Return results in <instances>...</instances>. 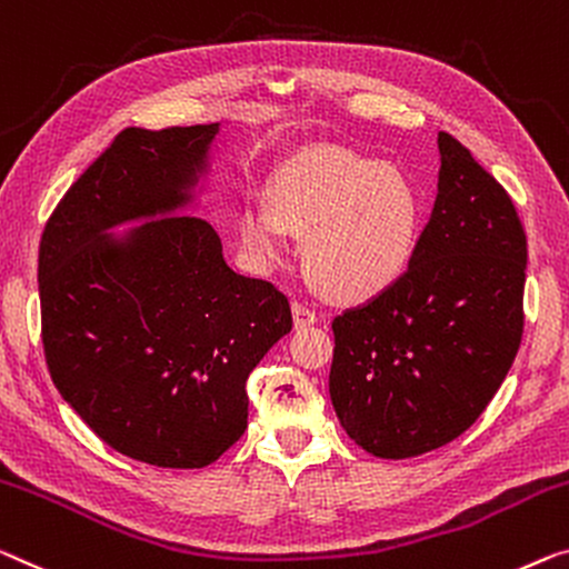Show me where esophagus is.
Segmentation results:
<instances>
[{
    "label": "esophagus",
    "mask_w": 569,
    "mask_h": 569,
    "mask_svg": "<svg viewBox=\"0 0 569 569\" xmlns=\"http://www.w3.org/2000/svg\"><path fill=\"white\" fill-rule=\"evenodd\" d=\"M291 311H293V327L296 329H307L311 325H317V319H319L317 311L309 309L307 303H301V301H293Z\"/></svg>",
    "instance_id": "1"
}]
</instances>
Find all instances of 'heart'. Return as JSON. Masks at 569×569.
Masks as SVG:
<instances>
[{
  "label": "heart",
  "mask_w": 569,
  "mask_h": 569,
  "mask_svg": "<svg viewBox=\"0 0 569 569\" xmlns=\"http://www.w3.org/2000/svg\"><path fill=\"white\" fill-rule=\"evenodd\" d=\"M286 232L307 237L303 266L329 299L360 303L409 268L421 232V197L401 168L347 148L301 152L270 181V207L240 209V240L258 266L286 252Z\"/></svg>",
  "instance_id": "1"
}]
</instances>
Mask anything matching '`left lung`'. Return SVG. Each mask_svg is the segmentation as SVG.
<instances>
[{"label": "left lung", "mask_w": 569, "mask_h": 569, "mask_svg": "<svg viewBox=\"0 0 569 569\" xmlns=\"http://www.w3.org/2000/svg\"><path fill=\"white\" fill-rule=\"evenodd\" d=\"M439 193L409 270L332 321L329 396L366 452L403 460L486 411L523 335L527 232L511 197L439 132Z\"/></svg>", "instance_id": "left-lung-1"}]
</instances>
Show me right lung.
<instances>
[{
    "instance_id": "obj_1",
    "label": "right lung",
    "mask_w": 569,
    "mask_h": 569,
    "mask_svg": "<svg viewBox=\"0 0 569 569\" xmlns=\"http://www.w3.org/2000/svg\"><path fill=\"white\" fill-rule=\"evenodd\" d=\"M219 124L127 127L46 222L40 325L58 393L117 452L207 468L248 427V383L291 332L273 283L237 276L214 227L169 217L189 201ZM156 218L124 243L103 230Z\"/></svg>"
}]
</instances>
